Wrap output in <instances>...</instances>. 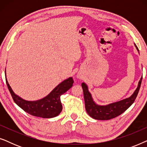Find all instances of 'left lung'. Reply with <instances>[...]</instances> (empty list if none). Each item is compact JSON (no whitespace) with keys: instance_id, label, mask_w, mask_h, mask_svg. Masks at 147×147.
<instances>
[{"instance_id":"obj_1","label":"left lung","mask_w":147,"mask_h":147,"mask_svg":"<svg viewBox=\"0 0 147 147\" xmlns=\"http://www.w3.org/2000/svg\"><path fill=\"white\" fill-rule=\"evenodd\" d=\"M134 45H135L137 51H139L137 46L135 44ZM142 79V77L140 78V81L138 82L137 88L130 97L120 100L119 102L108 104L106 106H100L96 104L92 99L91 94L88 91L87 85L85 83H82V87L84 92L86 112L92 118L96 120H106L117 117L118 116L125 112L134 103L140 90Z\"/></svg>"}]
</instances>
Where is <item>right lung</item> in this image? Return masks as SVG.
<instances>
[{"instance_id": "1", "label": "right lung", "mask_w": 147, "mask_h": 147, "mask_svg": "<svg viewBox=\"0 0 147 147\" xmlns=\"http://www.w3.org/2000/svg\"><path fill=\"white\" fill-rule=\"evenodd\" d=\"M8 88L14 102L28 114L37 117L50 118L59 115L62 110L60 96L72 87L74 80L72 78L64 80L52 90L51 93L37 101H27L14 93L9 82L6 80Z\"/></svg>"}]
</instances>
